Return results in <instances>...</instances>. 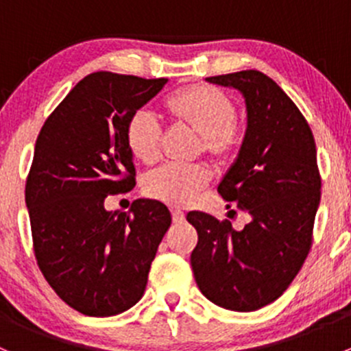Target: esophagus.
I'll list each match as a JSON object with an SVG mask.
<instances>
[{"label": "esophagus", "instance_id": "esophagus-1", "mask_svg": "<svg viewBox=\"0 0 351 351\" xmlns=\"http://www.w3.org/2000/svg\"><path fill=\"white\" fill-rule=\"evenodd\" d=\"M171 217H173V222H175V224H182V222L185 221V214H183L180 208H173Z\"/></svg>", "mask_w": 351, "mask_h": 351}]
</instances>
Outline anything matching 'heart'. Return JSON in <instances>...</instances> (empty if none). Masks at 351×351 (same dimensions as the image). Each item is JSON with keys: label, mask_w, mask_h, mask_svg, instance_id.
<instances>
[{"label": "heart", "mask_w": 351, "mask_h": 351, "mask_svg": "<svg viewBox=\"0 0 351 351\" xmlns=\"http://www.w3.org/2000/svg\"><path fill=\"white\" fill-rule=\"evenodd\" d=\"M162 113L175 127L197 136L195 153L204 154L214 165H222L238 147L239 122L231 97L208 84H190L180 88L162 101ZM125 144L136 161L153 165L159 158L161 129L147 110H137L125 125ZM210 182V171L205 165L189 168L162 166L149 173L143 190L147 197L162 204L183 207Z\"/></svg>", "instance_id": "1"}]
</instances>
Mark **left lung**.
Segmentation results:
<instances>
[{"label": "left lung", "mask_w": 351, "mask_h": 351, "mask_svg": "<svg viewBox=\"0 0 351 351\" xmlns=\"http://www.w3.org/2000/svg\"><path fill=\"white\" fill-rule=\"evenodd\" d=\"M207 81L236 88L246 101L241 149L217 192L251 222L234 231L228 219L190 212L186 221L198 232L190 263L210 302L250 313L277 300L309 254L321 200L316 143L300 110L267 74L247 69Z\"/></svg>", "instance_id": "8db88e82"}]
</instances>
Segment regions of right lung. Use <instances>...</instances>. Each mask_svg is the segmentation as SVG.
<instances>
[{
	"instance_id": "obj_1",
	"label": "right lung",
	"mask_w": 351,
	"mask_h": 351,
	"mask_svg": "<svg viewBox=\"0 0 351 351\" xmlns=\"http://www.w3.org/2000/svg\"><path fill=\"white\" fill-rule=\"evenodd\" d=\"M166 83L91 73L38 132L25 185L35 260L54 292L86 316H115L139 302L171 226L158 200L141 198L129 212L105 208L108 195L136 185L127 120Z\"/></svg>"
}]
</instances>
